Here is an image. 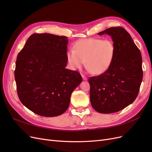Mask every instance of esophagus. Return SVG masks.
Segmentation results:
<instances>
[{
    "label": "esophagus",
    "instance_id": "34e87169",
    "mask_svg": "<svg viewBox=\"0 0 152 152\" xmlns=\"http://www.w3.org/2000/svg\"><path fill=\"white\" fill-rule=\"evenodd\" d=\"M82 79L84 80H87V78L86 77V76L84 75H82Z\"/></svg>",
    "mask_w": 152,
    "mask_h": 152
}]
</instances>
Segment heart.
<instances>
[{
    "instance_id": "1",
    "label": "heart",
    "mask_w": 152,
    "mask_h": 152,
    "mask_svg": "<svg viewBox=\"0 0 152 152\" xmlns=\"http://www.w3.org/2000/svg\"><path fill=\"white\" fill-rule=\"evenodd\" d=\"M74 49L66 54L68 61L73 70L80 69L84 65L94 75L102 74L111 65L115 54V46L108 40L90 38L77 42Z\"/></svg>"
}]
</instances>
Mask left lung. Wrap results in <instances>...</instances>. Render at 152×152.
Segmentation results:
<instances>
[{"label":"left lung","mask_w":152,"mask_h":152,"mask_svg":"<svg viewBox=\"0 0 152 152\" xmlns=\"http://www.w3.org/2000/svg\"><path fill=\"white\" fill-rule=\"evenodd\" d=\"M98 34L111 36L115 54L107 71L89 79L90 100L96 111L112 113L127 107L137 98L142 79V57L122 27H112Z\"/></svg>","instance_id":"1"}]
</instances>
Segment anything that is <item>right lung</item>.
<instances>
[{
    "instance_id": "obj_1",
    "label": "right lung",
    "mask_w": 152,
    "mask_h": 152,
    "mask_svg": "<svg viewBox=\"0 0 152 152\" xmlns=\"http://www.w3.org/2000/svg\"><path fill=\"white\" fill-rule=\"evenodd\" d=\"M67 38L34 34L18 54L15 77L18 97L40 116L56 117L65 112L73 91L82 82L79 72L66 68Z\"/></svg>"
}]
</instances>
